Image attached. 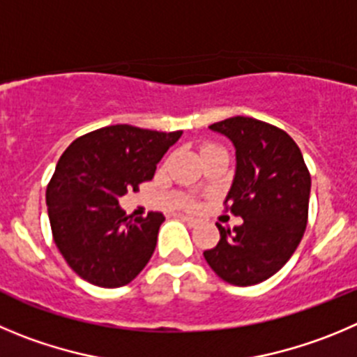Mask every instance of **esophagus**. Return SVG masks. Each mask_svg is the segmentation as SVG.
Masks as SVG:
<instances>
[{
    "label": "esophagus",
    "instance_id": "1",
    "mask_svg": "<svg viewBox=\"0 0 357 357\" xmlns=\"http://www.w3.org/2000/svg\"><path fill=\"white\" fill-rule=\"evenodd\" d=\"M181 218H183V222H186V224L190 225V227H195V225L199 224V220L192 218V216H181Z\"/></svg>",
    "mask_w": 357,
    "mask_h": 357
}]
</instances>
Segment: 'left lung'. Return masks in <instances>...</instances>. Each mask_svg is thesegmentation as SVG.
I'll return each instance as SVG.
<instances>
[{
	"mask_svg": "<svg viewBox=\"0 0 357 357\" xmlns=\"http://www.w3.org/2000/svg\"><path fill=\"white\" fill-rule=\"evenodd\" d=\"M209 128L234 144L236 174L225 204L243 224L232 234L216 224L220 241L204 259L227 284H261L284 268L305 234L310 172L291 135L269 123L234 116Z\"/></svg>",
	"mask_w": 357,
	"mask_h": 357,
	"instance_id": "8db88e82",
	"label": "left lung"
}]
</instances>
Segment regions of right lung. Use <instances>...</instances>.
I'll return each instance as SVG.
<instances>
[{
	"instance_id": "add662e5",
	"label": "right lung",
	"mask_w": 357,
	"mask_h": 357,
	"mask_svg": "<svg viewBox=\"0 0 357 357\" xmlns=\"http://www.w3.org/2000/svg\"><path fill=\"white\" fill-rule=\"evenodd\" d=\"M181 133L112 125L65 149L45 199L56 246L82 280L121 287L148 264L165 216H126L119 197L155 176L156 163Z\"/></svg>"
}]
</instances>
